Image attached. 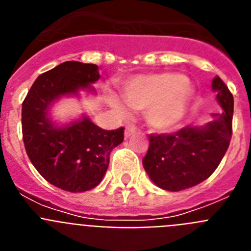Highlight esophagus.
<instances>
[{"instance_id":"esophagus-1","label":"esophagus","mask_w":251,"mask_h":251,"mask_svg":"<svg viewBox=\"0 0 251 251\" xmlns=\"http://www.w3.org/2000/svg\"><path fill=\"white\" fill-rule=\"evenodd\" d=\"M137 128L134 127V126H132V124H128L127 127H126V132H124V134H126V137H129L132 136L133 133H136Z\"/></svg>"}]
</instances>
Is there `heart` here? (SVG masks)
<instances>
[{
	"instance_id": "b5f03b06",
	"label": "heart",
	"mask_w": 251,
	"mask_h": 251,
	"mask_svg": "<svg viewBox=\"0 0 251 251\" xmlns=\"http://www.w3.org/2000/svg\"><path fill=\"white\" fill-rule=\"evenodd\" d=\"M194 90L183 75L176 73L138 75L122 86V97L128 106L146 110V119L157 130H167L182 121L191 103ZM115 109L124 112V104L109 95Z\"/></svg>"
}]
</instances>
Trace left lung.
Segmentation results:
<instances>
[{"mask_svg": "<svg viewBox=\"0 0 251 251\" xmlns=\"http://www.w3.org/2000/svg\"><path fill=\"white\" fill-rule=\"evenodd\" d=\"M212 89L224 112L206 126L150 134L143 167L158 187L172 192L194 187L211 176L225 156L232 134L234 97L217 75Z\"/></svg>", "mask_w": 251, "mask_h": 251, "instance_id": "left-lung-1", "label": "left lung"}]
</instances>
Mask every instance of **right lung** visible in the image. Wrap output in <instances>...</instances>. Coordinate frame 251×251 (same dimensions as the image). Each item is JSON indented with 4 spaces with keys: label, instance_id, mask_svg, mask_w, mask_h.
Returning <instances> with one entry per match:
<instances>
[{
    "label": "right lung",
    "instance_id": "obj_1",
    "mask_svg": "<svg viewBox=\"0 0 251 251\" xmlns=\"http://www.w3.org/2000/svg\"><path fill=\"white\" fill-rule=\"evenodd\" d=\"M98 66L65 61L39 75L22 103V139L26 153L44 178L69 192L98 186L109 166L110 152L121 145L124 128L105 130L89 118L56 127L48 118L49 105L99 80Z\"/></svg>",
    "mask_w": 251,
    "mask_h": 251
}]
</instances>
